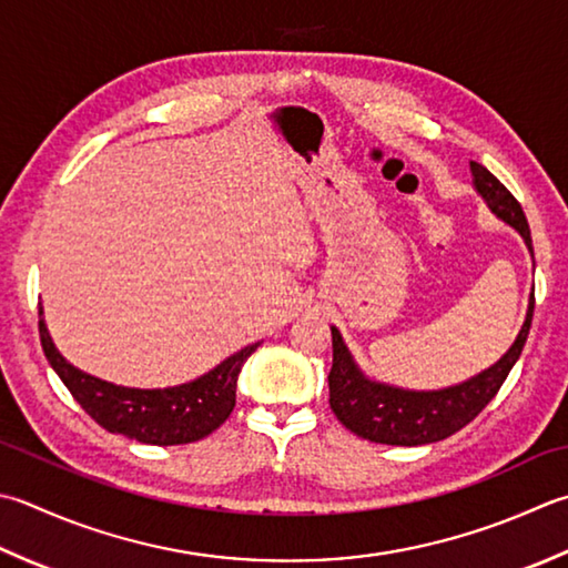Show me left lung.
I'll list each match as a JSON object with an SVG mask.
<instances>
[{"instance_id": "8db88e82", "label": "left lung", "mask_w": 568, "mask_h": 568, "mask_svg": "<svg viewBox=\"0 0 568 568\" xmlns=\"http://www.w3.org/2000/svg\"><path fill=\"white\" fill-rule=\"evenodd\" d=\"M477 192L499 219L515 226L531 248V233L525 211L515 194L487 172L480 162H470ZM535 295L529 313L513 347L490 369L477 374L475 379L443 392H404V388L366 382L354 366L339 332L332 327V369H329V406L344 428L357 433L359 438L386 446H426L438 443L465 428L480 410L493 402L507 374L513 372L531 327Z\"/></svg>"}]
</instances>
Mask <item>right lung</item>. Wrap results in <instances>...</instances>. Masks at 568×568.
Returning <instances> with one entry per match:
<instances>
[{"instance_id": "obj_1", "label": "right lung", "mask_w": 568, "mask_h": 568, "mask_svg": "<svg viewBox=\"0 0 568 568\" xmlns=\"http://www.w3.org/2000/svg\"><path fill=\"white\" fill-rule=\"evenodd\" d=\"M39 337L53 372L61 376L71 396L98 426H103L108 433H122L138 443H150V446H182V443L202 440L214 433L236 406V382L243 362L258 349V344H251L192 384L164 388V392L160 388L144 392V388L115 386L78 372L53 347L49 329L41 320V307Z\"/></svg>"}]
</instances>
